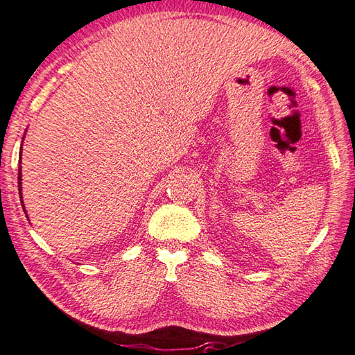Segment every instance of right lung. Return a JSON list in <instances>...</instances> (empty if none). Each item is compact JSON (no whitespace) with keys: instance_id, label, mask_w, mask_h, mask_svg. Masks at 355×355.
Wrapping results in <instances>:
<instances>
[{"instance_id":"obj_1","label":"right lung","mask_w":355,"mask_h":355,"mask_svg":"<svg viewBox=\"0 0 355 355\" xmlns=\"http://www.w3.org/2000/svg\"><path fill=\"white\" fill-rule=\"evenodd\" d=\"M24 139V137H22ZM21 154H22V146H21ZM18 187H19V198H21V204L24 207V201H22V172H21V160H19V171H18ZM24 211H26V207H24ZM27 213V211H26ZM27 216V215H26ZM28 218V216H27Z\"/></svg>"}]
</instances>
